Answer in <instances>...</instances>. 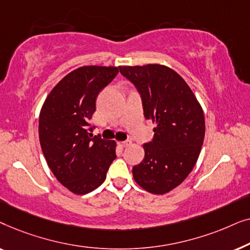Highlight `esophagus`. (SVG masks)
<instances>
[{
    "label": "esophagus",
    "instance_id": "esophagus-1",
    "mask_svg": "<svg viewBox=\"0 0 250 250\" xmlns=\"http://www.w3.org/2000/svg\"><path fill=\"white\" fill-rule=\"evenodd\" d=\"M118 145L122 146V148H126V146H128L129 145H131V141H121L118 142Z\"/></svg>",
    "mask_w": 250,
    "mask_h": 250
}]
</instances>
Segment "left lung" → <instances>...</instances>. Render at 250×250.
<instances>
[{"instance_id": "1", "label": "left lung", "mask_w": 250, "mask_h": 250, "mask_svg": "<svg viewBox=\"0 0 250 250\" xmlns=\"http://www.w3.org/2000/svg\"><path fill=\"white\" fill-rule=\"evenodd\" d=\"M121 74L141 94L145 117L155 123L145 159L133 167L135 182L153 194L180 186L196 165L205 138L203 108L189 85L164 64L121 66Z\"/></svg>"}]
</instances>
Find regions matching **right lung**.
Returning <instances> with one entry per match:
<instances>
[{
  "instance_id": "add662e5",
  "label": "right lung",
  "mask_w": 250,
  "mask_h": 250,
  "mask_svg": "<svg viewBox=\"0 0 250 250\" xmlns=\"http://www.w3.org/2000/svg\"><path fill=\"white\" fill-rule=\"evenodd\" d=\"M118 68H77L52 88L41 109L43 155L57 180L75 194H86L101 186L116 158V142L92 138L88 122L99 92L114 80Z\"/></svg>"
}]
</instances>
